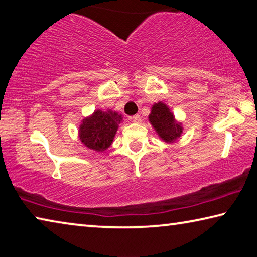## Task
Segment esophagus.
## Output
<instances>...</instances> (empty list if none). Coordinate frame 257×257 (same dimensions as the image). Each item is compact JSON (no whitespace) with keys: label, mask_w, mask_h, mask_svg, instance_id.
I'll list each match as a JSON object with an SVG mask.
<instances>
[{"label":"esophagus","mask_w":257,"mask_h":257,"mask_svg":"<svg viewBox=\"0 0 257 257\" xmlns=\"http://www.w3.org/2000/svg\"><path fill=\"white\" fill-rule=\"evenodd\" d=\"M132 119H133V121H134L135 123H139V122H141V121H142V118H141V115H139V114L134 115Z\"/></svg>","instance_id":"obj_1"}]
</instances>
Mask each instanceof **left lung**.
Masks as SVG:
<instances>
[{"mask_svg": "<svg viewBox=\"0 0 257 257\" xmlns=\"http://www.w3.org/2000/svg\"><path fill=\"white\" fill-rule=\"evenodd\" d=\"M149 121L159 137L169 144L177 142L184 130L181 122H178L170 107L163 102L152 105Z\"/></svg>", "mask_w": 257, "mask_h": 257, "instance_id": "obj_1", "label": "left lung"}]
</instances>
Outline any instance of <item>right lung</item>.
<instances>
[{
	"label": "right lung",
	"instance_id": "1",
	"mask_svg": "<svg viewBox=\"0 0 257 257\" xmlns=\"http://www.w3.org/2000/svg\"><path fill=\"white\" fill-rule=\"evenodd\" d=\"M122 121V115L118 112L96 110L92 115L81 120L78 135L82 144L89 150L103 152L111 146Z\"/></svg>",
	"mask_w": 257,
	"mask_h": 257
}]
</instances>
